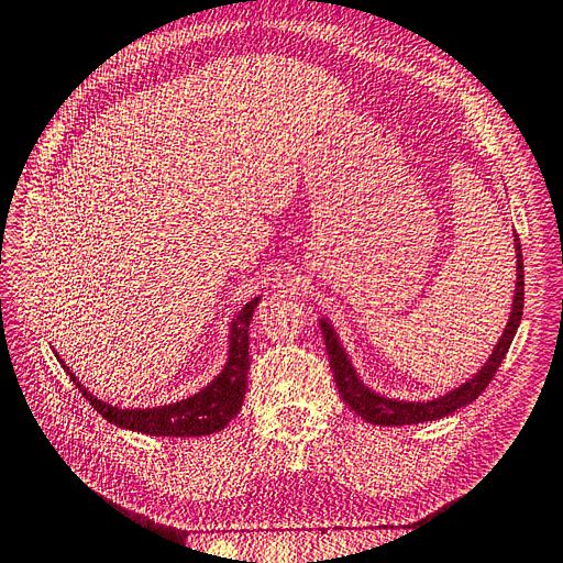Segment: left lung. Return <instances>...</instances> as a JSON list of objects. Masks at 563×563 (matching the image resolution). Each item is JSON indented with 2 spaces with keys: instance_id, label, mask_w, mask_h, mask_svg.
Segmentation results:
<instances>
[{
  "instance_id": "8db88e82",
  "label": "left lung",
  "mask_w": 563,
  "mask_h": 563,
  "mask_svg": "<svg viewBox=\"0 0 563 563\" xmlns=\"http://www.w3.org/2000/svg\"><path fill=\"white\" fill-rule=\"evenodd\" d=\"M515 249H517V288H515V302H512V312H509L507 327L498 340V345L493 347L488 362L479 368V373L463 383L460 387L451 389L449 395L432 399V401H397V399H387L378 391H373L366 387L360 376H356L354 366L350 364L345 350L340 347V340L329 323V319H319V327L323 333V343H327L329 352V364L333 371V380L338 385L340 399H343L356 416H362L366 422L373 424H418V422H428V420H439L446 418L457 408H463L472 404L482 391L488 387V383L496 376V371L500 368L505 354L512 345V340L517 335L521 312H523V258H521V244H519V234H515Z\"/></svg>"
}]
</instances>
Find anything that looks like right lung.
Returning <instances> with one entry per match:
<instances>
[{
	"label": "right lung",
	"instance_id": "obj_1",
	"mask_svg": "<svg viewBox=\"0 0 563 563\" xmlns=\"http://www.w3.org/2000/svg\"><path fill=\"white\" fill-rule=\"evenodd\" d=\"M261 298H253L242 312L234 317L230 329V352L225 368L220 371L207 387L197 395L187 397L176 404L155 406V408H117L112 404L100 401L91 391L84 387L70 366L56 352L60 366L70 373V380L84 395L96 411L117 428L143 432L150 437H203L213 434L225 428V424L240 413L246 395V378H249V327L253 319L255 305Z\"/></svg>",
	"mask_w": 563,
	"mask_h": 563
}]
</instances>
